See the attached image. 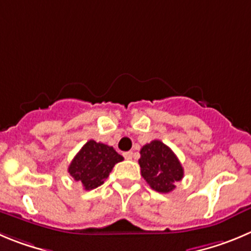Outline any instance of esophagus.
<instances>
[{
  "label": "esophagus",
  "mask_w": 251,
  "mask_h": 251,
  "mask_svg": "<svg viewBox=\"0 0 251 251\" xmlns=\"http://www.w3.org/2000/svg\"><path fill=\"white\" fill-rule=\"evenodd\" d=\"M124 157L127 160L132 159V157H134V152H132V151H126V152H124Z\"/></svg>",
  "instance_id": "esophagus-1"
}]
</instances>
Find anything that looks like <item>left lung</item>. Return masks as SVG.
<instances>
[{"label":"left lung","mask_w":251,"mask_h":251,"mask_svg":"<svg viewBox=\"0 0 251 251\" xmlns=\"http://www.w3.org/2000/svg\"><path fill=\"white\" fill-rule=\"evenodd\" d=\"M140 155L141 175L153 190L170 193L175 189V182L181 181L184 177V169L177 156L160 140L142 146Z\"/></svg>","instance_id":"1"}]
</instances>
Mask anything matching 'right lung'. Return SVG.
Listing matches in <instances>:
<instances>
[{
	"label": "right lung",
	"mask_w": 251,
	"mask_h": 251,
	"mask_svg": "<svg viewBox=\"0 0 251 251\" xmlns=\"http://www.w3.org/2000/svg\"><path fill=\"white\" fill-rule=\"evenodd\" d=\"M124 157L112 146L90 140L82 146L69 166L70 175L82 184L85 190H92L103 184L112 168Z\"/></svg>",
	"instance_id": "right-lung-1"
}]
</instances>
